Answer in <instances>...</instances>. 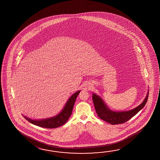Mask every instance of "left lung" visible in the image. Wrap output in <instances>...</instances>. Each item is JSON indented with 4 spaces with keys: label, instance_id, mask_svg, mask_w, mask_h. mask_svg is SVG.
<instances>
[{
    "label": "left lung",
    "instance_id": "8db88e82",
    "mask_svg": "<svg viewBox=\"0 0 160 160\" xmlns=\"http://www.w3.org/2000/svg\"><path fill=\"white\" fill-rule=\"evenodd\" d=\"M148 93L149 92L148 91L146 97L140 105L133 109L127 111L115 112L111 110L108 107L102 98L96 94H92V98L98 117L103 121L114 125L125 123L138 113L146 105L148 97Z\"/></svg>",
    "mask_w": 160,
    "mask_h": 160
}]
</instances>
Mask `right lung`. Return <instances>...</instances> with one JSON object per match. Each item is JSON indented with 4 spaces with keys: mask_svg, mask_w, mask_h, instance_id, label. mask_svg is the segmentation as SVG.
Masks as SVG:
<instances>
[{
    "mask_svg": "<svg viewBox=\"0 0 160 160\" xmlns=\"http://www.w3.org/2000/svg\"><path fill=\"white\" fill-rule=\"evenodd\" d=\"M79 90L72 95L66 102L62 110L58 114L51 118L42 119H32L28 118L26 116L22 115L26 120L36 126L46 128H55L60 126H62L68 121V118L71 116L73 109V105L75 102L76 98L80 93Z\"/></svg>",
    "mask_w": 160,
    "mask_h": 160,
    "instance_id": "add662e5",
    "label": "right lung"
}]
</instances>
